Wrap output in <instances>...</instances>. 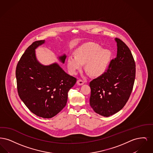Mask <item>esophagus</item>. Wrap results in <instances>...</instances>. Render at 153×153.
Here are the masks:
<instances>
[{
    "mask_svg": "<svg viewBox=\"0 0 153 153\" xmlns=\"http://www.w3.org/2000/svg\"><path fill=\"white\" fill-rule=\"evenodd\" d=\"M77 83L78 85H82L84 83V81L83 80H81V79H79V80H77Z\"/></svg>",
    "mask_w": 153,
    "mask_h": 153,
    "instance_id": "34e87169",
    "label": "esophagus"
}]
</instances>
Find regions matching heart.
Here are the masks:
<instances>
[{"label":"heart","instance_id":"heart-1","mask_svg":"<svg viewBox=\"0 0 153 153\" xmlns=\"http://www.w3.org/2000/svg\"><path fill=\"white\" fill-rule=\"evenodd\" d=\"M110 59L109 50L102 49L98 44L89 42L76 50V56H69L68 68L71 74H76L85 64L86 69L92 76H99L105 72Z\"/></svg>","mask_w":153,"mask_h":153}]
</instances>
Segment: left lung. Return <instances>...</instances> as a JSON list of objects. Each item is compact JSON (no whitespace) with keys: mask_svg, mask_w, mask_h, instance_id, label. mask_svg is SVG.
<instances>
[{"mask_svg":"<svg viewBox=\"0 0 153 153\" xmlns=\"http://www.w3.org/2000/svg\"><path fill=\"white\" fill-rule=\"evenodd\" d=\"M117 51L106 72L89 82L90 105L95 112L108 117L122 109L131 95L135 78V62L128 47L116 38Z\"/></svg>","mask_w":153,"mask_h":153,"instance_id":"1","label":"left lung"}]
</instances>
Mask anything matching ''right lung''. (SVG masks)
Instances as JSON below:
<instances>
[{"mask_svg": "<svg viewBox=\"0 0 153 153\" xmlns=\"http://www.w3.org/2000/svg\"><path fill=\"white\" fill-rule=\"evenodd\" d=\"M45 41H36L27 48L15 73L18 93L26 106L38 117L51 118L65 107L68 92L77 79L56 63L44 66L38 62L35 49ZM66 57L64 54L59 58L64 63Z\"/></svg>", "mask_w": 153, "mask_h": 153, "instance_id": "right-lung-1", "label": "right lung"}]
</instances>
